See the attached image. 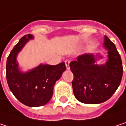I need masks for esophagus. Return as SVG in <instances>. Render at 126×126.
I'll return each instance as SVG.
<instances>
[{"label": "esophagus", "mask_w": 126, "mask_h": 126, "mask_svg": "<svg viewBox=\"0 0 126 126\" xmlns=\"http://www.w3.org/2000/svg\"><path fill=\"white\" fill-rule=\"evenodd\" d=\"M69 63H70V61L69 60H66L65 61V64H66V69H69L70 67H69Z\"/></svg>", "instance_id": "esophagus-1"}]
</instances>
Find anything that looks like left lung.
Here are the masks:
<instances>
[{
  "mask_svg": "<svg viewBox=\"0 0 126 126\" xmlns=\"http://www.w3.org/2000/svg\"><path fill=\"white\" fill-rule=\"evenodd\" d=\"M103 46L108 50L106 64H95L92 54H84L69 63L74 75L73 92L77 100L86 104H98L109 100L116 92L123 77V63L116 46L105 36Z\"/></svg>",
  "mask_w": 126,
  "mask_h": 126,
  "instance_id": "left-lung-1",
  "label": "left lung"
}]
</instances>
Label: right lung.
<instances>
[{
  "mask_svg": "<svg viewBox=\"0 0 126 126\" xmlns=\"http://www.w3.org/2000/svg\"><path fill=\"white\" fill-rule=\"evenodd\" d=\"M31 34L24 35L11 51L6 66V76L9 89L23 104L29 107H38L46 104L51 98L53 88L66 69L64 62L51 66L40 64L28 72L18 69L17 55L29 39Z\"/></svg>",
  "mask_w": 126,
  "mask_h": 126,
  "instance_id": "right-lung-1",
  "label": "right lung"
}]
</instances>
